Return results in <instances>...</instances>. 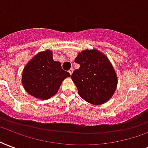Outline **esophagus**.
<instances>
[{"label":"esophagus","instance_id":"1","mask_svg":"<svg viewBox=\"0 0 148 148\" xmlns=\"http://www.w3.org/2000/svg\"><path fill=\"white\" fill-rule=\"evenodd\" d=\"M73 71H74V69H73V68H71V69L69 70L70 74H73Z\"/></svg>","mask_w":148,"mask_h":148}]
</instances>
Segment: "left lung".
I'll return each mask as SVG.
<instances>
[{
  "label": "left lung",
  "instance_id": "8db88e82",
  "mask_svg": "<svg viewBox=\"0 0 148 148\" xmlns=\"http://www.w3.org/2000/svg\"><path fill=\"white\" fill-rule=\"evenodd\" d=\"M79 69L71 75L80 96L92 105L104 104L116 89L118 79L113 66L103 53L97 49L80 52L74 60Z\"/></svg>",
  "mask_w": 148,
  "mask_h": 148
}]
</instances>
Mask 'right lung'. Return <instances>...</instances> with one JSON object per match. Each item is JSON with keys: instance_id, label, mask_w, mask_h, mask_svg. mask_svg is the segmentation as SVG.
Instances as JSON below:
<instances>
[{"instance_id": "obj_1", "label": "right lung", "mask_w": 148, "mask_h": 148, "mask_svg": "<svg viewBox=\"0 0 148 148\" xmlns=\"http://www.w3.org/2000/svg\"><path fill=\"white\" fill-rule=\"evenodd\" d=\"M71 77L62 69L61 64L53 59L49 49L39 52L25 66L21 83L28 94L46 100L56 95L64 79Z\"/></svg>"}]
</instances>
